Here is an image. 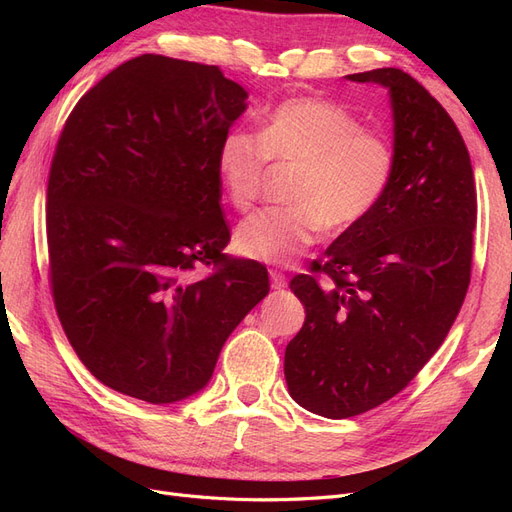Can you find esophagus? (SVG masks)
I'll return each instance as SVG.
<instances>
[{"label": "esophagus", "instance_id": "34e87169", "mask_svg": "<svg viewBox=\"0 0 512 512\" xmlns=\"http://www.w3.org/2000/svg\"><path fill=\"white\" fill-rule=\"evenodd\" d=\"M271 286H273L275 290H282V288H286V286H288L286 275H284V273H280V271H271Z\"/></svg>", "mask_w": 512, "mask_h": 512}]
</instances>
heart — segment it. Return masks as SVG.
Returning <instances> with one entry per match:
<instances>
[{
	"instance_id": "1",
	"label": "heart",
	"mask_w": 512,
	"mask_h": 512,
	"mask_svg": "<svg viewBox=\"0 0 512 512\" xmlns=\"http://www.w3.org/2000/svg\"><path fill=\"white\" fill-rule=\"evenodd\" d=\"M269 160L294 164L292 207L265 209L239 224L235 250L252 260L288 265L322 230L346 232L365 222L389 190L395 156L384 136L361 130L344 106L290 98L265 117L258 138L230 132L215 166L230 205L250 211L260 198Z\"/></svg>"
}]
</instances>
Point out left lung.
Instances as JSON below:
<instances>
[{"label": "left lung", "mask_w": 512, "mask_h": 512, "mask_svg": "<svg viewBox=\"0 0 512 512\" xmlns=\"http://www.w3.org/2000/svg\"><path fill=\"white\" fill-rule=\"evenodd\" d=\"M389 89L395 170L365 222L339 235L290 290L305 322L284 354L292 399L348 418L404 391L451 331L472 271L476 188L442 104L397 68L348 74Z\"/></svg>", "instance_id": "obj_1"}]
</instances>
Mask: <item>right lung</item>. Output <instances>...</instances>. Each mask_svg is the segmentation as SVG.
<instances>
[{
    "label": "right lung",
    "instance_id": "obj_1",
    "mask_svg": "<svg viewBox=\"0 0 512 512\" xmlns=\"http://www.w3.org/2000/svg\"><path fill=\"white\" fill-rule=\"evenodd\" d=\"M218 66L164 55L121 64L76 102L46 188L61 327L108 389L175 404L205 389L237 324L269 294L230 258L215 156L247 108ZM216 271L196 281V266Z\"/></svg>",
    "mask_w": 512,
    "mask_h": 512
}]
</instances>
